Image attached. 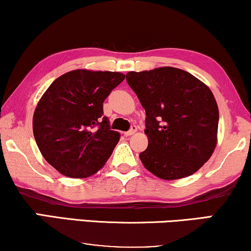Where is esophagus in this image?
Listing matches in <instances>:
<instances>
[{"mask_svg":"<svg viewBox=\"0 0 251 251\" xmlns=\"http://www.w3.org/2000/svg\"><path fill=\"white\" fill-rule=\"evenodd\" d=\"M137 131V126H131V128H130L128 131L125 132V136H131L133 135Z\"/></svg>","mask_w":251,"mask_h":251,"instance_id":"34e87169","label":"esophagus"}]
</instances>
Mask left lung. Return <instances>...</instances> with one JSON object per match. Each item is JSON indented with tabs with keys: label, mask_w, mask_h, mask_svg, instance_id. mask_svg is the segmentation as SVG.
<instances>
[{
	"label": "left lung",
	"mask_w": 251,
	"mask_h": 251,
	"mask_svg": "<svg viewBox=\"0 0 251 251\" xmlns=\"http://www.w3.org/2000/svg\"><path fill=\"white\" fill-rule=\"evenodd\" d=\"M126 82L146 112L144 167L166 180L193 175L217 144L219 113L210 89L175 67L129 72Z\"/></svg>",
	"instance_id": "obj_1"
}]
</instances>
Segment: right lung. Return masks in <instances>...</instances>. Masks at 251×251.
Returning a JSON list of instances; mask_svg holds the SVG:
<instances>
[{
	"label": "right lung",
	"instance_id": "add662e5",
	"mask_svg": "<svg viewBox=\"0 0 251 251\" xmlns=\"http://www.w3.org/2000/svg\"><path fill=\"white\" fill-rule=\"evenodd\" d=\"M125 77L118 72L76 70L61 75L44 92L34 112V138L60 174L89 177L112 155L120 133L111 130L102 102Z\"/></svg>",
	"mask_w": 251,
	"mask_h": 251
}]
</instances>
